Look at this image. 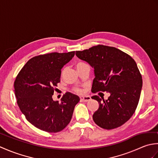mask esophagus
I'll return each instance as SVG.
<instances>
[{"label":"esophagus","mask_w":158,"mask_h":158,"mask_svg":"<svg viewBox=\"0 0 158 158\" xmlns=\"http://www.w3.org/2000/svg\"><path fill=\"white\" fill-rule=\"evenodd\" d=\"M80 100L82 102H88L89 100H91V97L89 96H80Z\"/></svg>","instance_id":"obj_1"}]
</instances>
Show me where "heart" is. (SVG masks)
Here are the masks:
<instances>
[{"label":"heart","instance_id":"heart-1","mask_svg":"<svg viewBox=\"0 0 158 158\" xmlns=\"http://www.w3.org/2000/svg\"><path fill=\"white\" fill-rule=\"evenodd\" d=\"M83 64V63H81V62H79V63H77V64H76V66H78V65H79V64ZM75 92H76L77 93H81V92H82V89H80V88H75Z\"/></svg>","mask_w":158,"mask_h":158}]
</instances>
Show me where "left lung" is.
<instances>
[{"label":"left lung","mask_w":158,"mask_h":158,"mask_svg":"<svg viewBox=\"0 0 158 158\" xmlns=\"http://www.w3.org/2000/svg\"><path fill=\"white\" fill-rule=\"evenodd\" d=\"M76 56L94 69L92 92L110 94L105 100L98 96L92 99L99 103L93 119L100 127L110 130L125 123L138 105L143 80L132 57L113 47L102 45L77 51Z\"/></svg>","instance_id":"left-lung-1"}]
</instances>
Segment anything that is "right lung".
I'll return each instance as SVG.
<instances>
[{
  "label": "right lung",
  "mask_w": 158,
  "mask_h": 158,
  "mask_svg": "<svg viewBox=\"0 0 158 158\" xmlns=\"http://www.w3.org/2000/svg\"><path fill=\"white\" fill-rule=\"evenodd\" d=\"M75 52L50 53L29 60L17 76L14 92L17 103L26 119L37 128L58 132L68 125L80 98L66 92L61 102L54 101V87L60 82L61 70Z\"/></svg>",
  "instance_id": "1"
}]
</instances>
